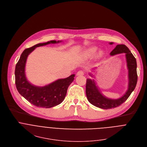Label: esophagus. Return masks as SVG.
Masks as SVG:
<instances>
[{"label": "esophagus", "instance_id": "obj_1", "mask_svg": "<svg viewBox=\"0 0 147 147\" xmlns=\"http://www.w3.org/2000/svg\"><path fill=\"white\" fill-rule=\"evenodd\" d=\"M84 74V73L82 70H80L77 73V76H83Z\"/></svg>", "mask_w": 147, "mask_h": 147}]
</instances>
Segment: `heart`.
Returning a JSON list of instances; mask_svg holds the SVG:
<instances>
[{"mask_svg": "<svg viewBox=\"0 0 147 147\" xmlns=\"http://www.w3.org/2000/svg\"><path fill=\"white\" fill-rule=\"evenodd\" d=\"M97 50V47L96 46H91L84 51L82 53V57L85 58H90L93 57L94 54H96V51ZM103 51L102 50H99L97 53V57H100L103 55Z\"/></svg>", "mask_w": 147, "mask_h": 147, "instance_id": "1", "label": "heart"}]
</instances>
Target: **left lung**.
<instances>
[{
  "instance_id": "obj_1",
  "label": "left lung",
  "mask_w": 147,
  "mask_h": 147,
  "mask_svg": "<svg viewBox=\"0 0 147 147\" xmlns=\"http://www.w3.org/2000/svg\"><path fill=\"white\" fill-rule=\"evenodd\" d=\"M110 45L114 42H109ZM125 54L126 62L127 69L128 70V86L126 92L119 98L111 99L105 96L100 91L99 86L94 79L87 78L86 84V95L90 103L92 105L103 109H110L115 108L124 103L131 92L136 88L137 82V62L136 59L131 54L129 48L123 44L117 45L114 50L111 52V56H115L118 54ZM97 67L93 68L92 71H95ZM89 75L95 78L92 73Z\"/></svg>"
}]
</instances>
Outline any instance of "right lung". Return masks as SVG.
Instances as JSON below:
<instances>
[{
    "mask_svg": "<svg viewBox=\"0 0 147 147\" xmlns=\"http://www.w3.org/2000/svg\"><path fill=\"white\" fill-rule=\"evenodd\" d=\"M62 41L51 40L25 49L16 65L15 77L17 89L22 96L34 106L51 108L61 104L65 98L69 86L74 79L75 74H72L67 78L58 79L50 84L40 86L30 83L26 77L25 67L29 55L37 47Z\"/></svg>",
    "mask_w": 147,
    "mask_h": 147,
    "instance_id": "1",
    "label": "right lung"
}]
</instances>
